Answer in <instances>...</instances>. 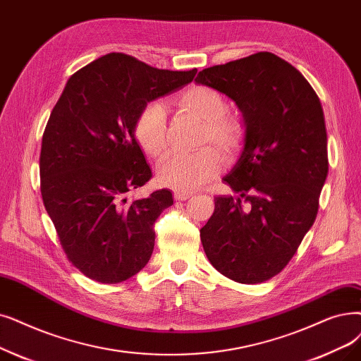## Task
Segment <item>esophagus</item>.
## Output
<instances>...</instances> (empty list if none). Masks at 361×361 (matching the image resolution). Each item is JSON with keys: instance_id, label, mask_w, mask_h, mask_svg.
Segmentation results:
<instances>
[{"instance_id": "34e87169", "label": "esophagus", "mask_w": 361, "mask_h": 361, "mask_svg": "<svg viewBox=\"0 0 361 361\" xmlns=\"http://www.w3.org/2000/svg\"><path fill=\"white\" fill-rule=\"evenodd\" d=\"M174 197H176L177 200H185V199L192 197V193H189V192H180V190H177V192H174Z\"/></svg>"}]
</instances>
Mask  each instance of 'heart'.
<instances>
[{
  "label": "heart",
  "mask_w": 361,
  "mask_h": 361,
  "mask_svg": "<svg viewBox=\"0 0 361 361\" xmlns=\"http://www.w3.org/2000/svg\"><path fill=\"white\" fill-rule=\"evenodd\" d=\"M178 103L196 114L203 122V143L212 142L224 152L238 150L246 137V123L242 116L228 114L227 102L219 91L207 85H193L183 91ZM134 137L150 158L159 159L168 149L166 112L162 103H149L140 112ZM223 168V156L214 147L196 153H176L159 166L158 180L174 190L189 192L208 183Z\"/></svg>",
  "instance_id": "b5f03b06"
}]
</instances>
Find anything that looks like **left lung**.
Instances as JSON below:
<instances>
[{
  "instance_id": "8db88e82",
  "label": "left lung",
  "mask_w": 361,
  "mask_h": 361,
  "mask_svg": "<svg viewBox=\"0 0 361 361\" xmlns=\"http://www.w3.org/2000/svg\"><path fill=\"white\" fill-rule=\"evenodd\" d=\"M195 81L226 94L246 123L240 158L223 178L238 197H214L200 240L219 273L261 283L286 267L317 216L329 169L323 109L302 73L269 51Z\"/></svg>"
}]
</instances>
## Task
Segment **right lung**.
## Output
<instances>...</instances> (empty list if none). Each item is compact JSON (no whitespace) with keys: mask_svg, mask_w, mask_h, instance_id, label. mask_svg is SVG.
<instances>
[{"mask_svg":"<svg viewBox=\"0 0 361 361\" xmlns=\"http://www.w3.org/2000/svg\"><path fill=\"white\" fill-rule=\"evenodd\" d=\"M197 69L152 68L111 53L75 72L42 135L41 195L69 261L99 283H119L149 262L168 189L128 200L152 169L134 137L147 103L190 84Z\"/></svg>","mask_w":361,"mask_h":361,"instance_id":"right-lung-1","label":"right lung"}]
</instances>
